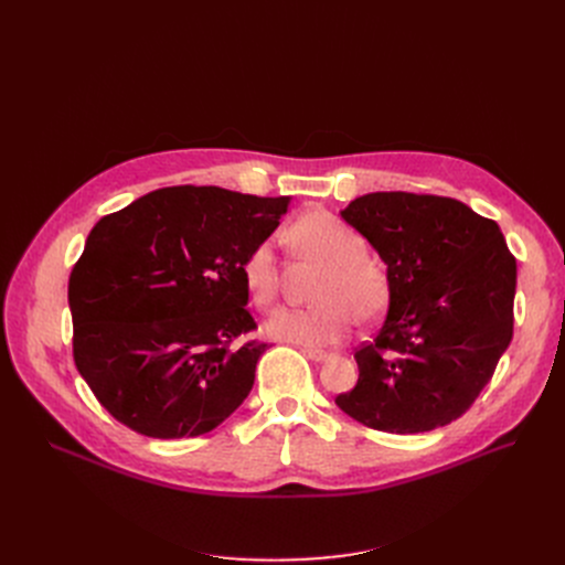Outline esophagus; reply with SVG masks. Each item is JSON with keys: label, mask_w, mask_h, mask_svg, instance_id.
Returning <instances> with one entry per match:
<instances>
[{"label": "esophagus", "mask_w": 565, "mask_h": 565, "mask_svg": "<svg viewBox=\"0 0 565 565\" xmlns=\"http://www.w3.org/2000/svg\"><path fill=\"white\" fill-rule=\"evenodd\" d=\"M309 360H313V362H324V360H330V352H324V350H313V348H305L302 350Z\"/></svg>", "instance_id": "1"}]
</instances>
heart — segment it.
Returning <instances> with one entry per match:
<instances>
[{"instance_id": "obj_1", "label": "heart", "mask_w": 565, "mask_h": 565, "mask_svg": "<svg viewBox=\"0 0 565 565\" xmlns=\"http://www.w3.org/2000/svg\"><path fill=\"white\" fill-rule=\"evenodd\" d=\"M298 252L322 265L309 309H277L265 320V334L300 345H330L341 341L358 316L375 320L390 302V277L382 263L366 256L364 237L330 213H307L290 228ZM243 277L256 307H270L277 298L279 270L275 245L258 243L243 263Z\"/></svg>"}]
</instances>
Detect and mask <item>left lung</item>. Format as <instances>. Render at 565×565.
<instances>
[{"label":"left lung","mask_w":565,"mask_h":565,"mask_svg":"<svg viewBox=\"0 0 565 565\" xmlns=\"http://www.w3.org/2000/svg\"><path fill=\"white\" fill-rule=\"evenodd\" d=\"M341 217L387 263L390 311L354 352L360 380L337 405L382 433L456 422L513 339L518 265L503 233L462 201L435 194L373 192Z\"/></svg>","instance_id":"1"}]
</instances>
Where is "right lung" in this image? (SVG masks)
<instances>
[{"label": "right lung", "mask_w": 565, "mask_h": 565, "mask_svg": "<svg viewBox=\"0 0 565 565\" xmlns=\"http://www.w3.org/2000/svg\"><path fill=\"white\" fill-rule=\"evenodd\" d=\"M288 196L178 185L105 215L68 281L73 360L116 422L158 439L217 428L254 387L267 343L243 263Z\"/></svg>", "instance_id": "add662e5"}]
</instances>
